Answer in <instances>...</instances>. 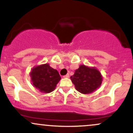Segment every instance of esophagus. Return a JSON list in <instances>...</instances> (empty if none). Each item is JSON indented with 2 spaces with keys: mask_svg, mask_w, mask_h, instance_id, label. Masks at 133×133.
<instances>
[{
  "mask_svg": "<svg viewBox=\"0 0 133 133\" xmlns=\"http://www.w3.org/2000/svg\"><path fill=\"white\" fill-rule=\"evenodd\" d=\"M63 77H64V78H69V74H67L66 75L64 76H63Z\"/></svg>",
  "mask_w": 133,
  "mask_h": 133,
  "instance_id": "esophagus-1",
  "label": "esophagus"
}]
</instances>
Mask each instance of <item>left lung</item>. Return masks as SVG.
Instances as JSON below:
<instances>
[{
    "label": "left lung",
    "mask_w": 133,
    "mask_h": 133,
    "mask_svg": "<svg viewBox=\"0 0 133 133\" xmlns=\"http://www.w3.org/2000/svg\"><path fill=\"white\" fill-rule=\"evenodd\" d=\"M71 79L76 89L82 94H91L101 86L103 77L95 68L81 65L71 76Z\"/></svg>",
    "instance_id": "8db88e82"
}]
</instances>
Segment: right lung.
Wrapping results in <instances>:
<instances>
[{"label":"right lung","mask_w":133,"mask_h":133,"mask_svg":"<svg viewBox=\"0 0 133 133\" xmlns=\"http://www.w3.org/2000/svg\"><path fill=\"white\" fill-rule=\"evenodd\" d=\"M30 76L34 86L44 93H49L54 91L61 79L57 70L50 67L49 64L33 68Z\"/></svg>","instance_id":"add662e5"}]
</instances>
